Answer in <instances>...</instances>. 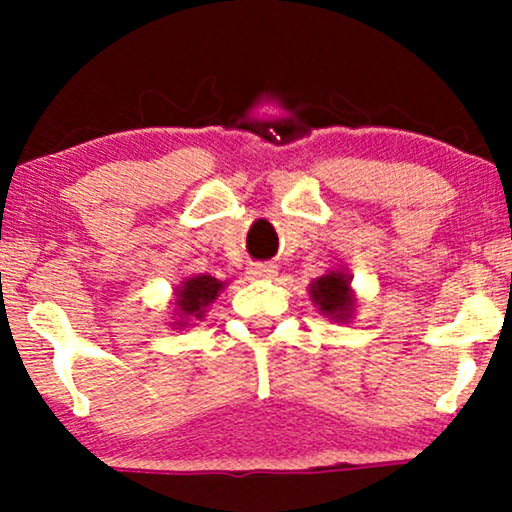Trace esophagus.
<instances>
[{
    "label": "esophagus",
    "mask_w": 512,
    "mask_h": 512,
    "mask_svg": "<svg viewBox=\"0 0 512 512\" xmlns=\"http://www.w3.org/2000/svg\"><path fill=\"white\" fill-rule=\"evenodd\" d=\"M246 275H249L251 280H268V277L275 275V266L273 263H251Z\"/></svg>",
    "instance_id": "1"
}]
</instances>
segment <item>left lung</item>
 I'll return each mask as SVG.
<instances>
[{
    "mask_svg": "<svg viewBox=\"0 0 512 512\" xmlns=\"http://www.w3.org/2000/svg\"><path fill=\"white\" fill-rule=\"evenodd\" d=\"M313 301L325 315L346 320L353 311V299L349 294V277L342 273H327L313 282Z\"/></svg>",
    "mask_w": 512,
    "mask_h": 512,
    "instance_id": "8db88e82",
    "label": "left lung"
}]
</instances>
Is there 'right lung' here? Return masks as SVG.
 <instances>
[{
	"instance_id": "obj_1",
	"label": "right lung",
	"mask_w": 512,
	"mask_h": 512,
	"mask_svg": "<svg viewBox=\"0 0 512 512\" xmlns=\"http://www.w3.org/2000/svg\"><path fill=\"white\" fill-rule=\"evenodd\" d=\"M220 287H223V282H218L216 277L211 275H199V277H192V280H187L178 292L180 318L185 320L189 315H192V318H201V315H204V308L218 296ZM178 325H185V323H178Z\"/></svg>"
}]
</instances>
